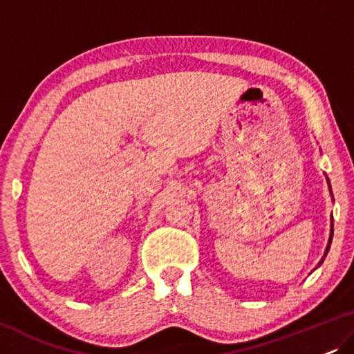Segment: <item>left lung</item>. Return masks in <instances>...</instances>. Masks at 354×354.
<instances>
[{"instance_id":"1","label":"left lung","mask_w":354,"mask_h":354,"mask_svg":"<svg viewBox=\"0 0 354 354\" xmlns=\"http://www.w3.org/2000/svg\"><path fill=\"white\" fill-rule=\"evenodd\" d=\"M330 239H332V237H330Z\"/></svg>"}]
</instances>
